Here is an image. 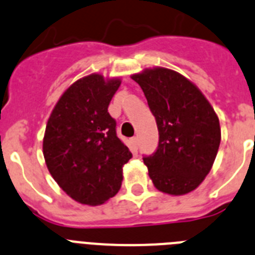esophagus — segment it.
Instances as JSON below:
<instances>
[{"label": "esophagus", "mask_w": 255, "mask_h": 255, "mask_svg": "<svg viewBox=\"0 0 255 255\" xmlns=\"http://www.w3.org/2000/svg\"><path fill=\"white\" fill-rule=\"evenodd\" d=\"M131 143L135 148H138V138H136V136L131 138Z\"/></svg>", "instance_id": "34e87169"}]
</instances>
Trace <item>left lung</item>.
<instances>
[{
	"label": "left lung",
	"mask_w": 255,
	"mask_h": 255,
	"mask_svg": "<svg viewBox=\"0 0 255 255\" xmlns=\"http://www.w3.org/2000/svg\"><path fill=\"white\" fill-rule=\"evenodd\" d=\"M131 79L143 89L158 128V147L143 157L149 177L162 193H190L208 175L220 147L215 110L190 80L173 70L147 69Z\"/></svg>",
	"instance_id": "left-lung-1"
}]
</instances>
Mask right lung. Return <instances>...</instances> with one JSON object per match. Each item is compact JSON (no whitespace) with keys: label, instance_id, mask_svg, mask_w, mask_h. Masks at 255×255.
Segmentation results:
<instances>
[{"label":"right lung","instance_id":"1","mask_svg":"<svg viewBox=\"0 0 255 255\" xmlns=\"http://www.w3.org/2000/svg\"><path fill=\"white\" fill-rule=\"evenodd\" d=\"M121 84L100 74L67 88L48 119L43 155L49 173L69 197L98 206L117 194L131 152L116 134L108 105Z\"/></svg>","mask_w":255,"mask_h":255}]
</instances>
